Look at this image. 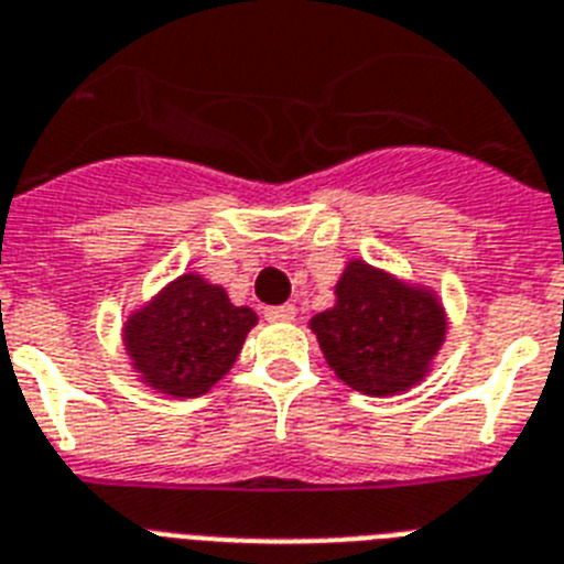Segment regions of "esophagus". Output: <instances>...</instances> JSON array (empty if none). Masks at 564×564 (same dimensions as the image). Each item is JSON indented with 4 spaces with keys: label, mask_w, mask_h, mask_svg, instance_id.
<instances>
[{
    "label": "esophagus",
    "mask_w": 564,
    "mask_h": 564,
    "mask_svg": "<svg viewBox=\"0 0 564 564\" xmlns=\"http://www.w3.org/2000/svg\"><path fill=\"white\" fill-rule=\"evenodd\" d=\"M295 315L297 312L292 303H283V306H267V310H263V317L272 323H289V321H295Z\"/></svg>",
    "instance_id": "obj_1"
}]
</instances>
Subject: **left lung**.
<instances>
[{
  "mask_svg": "<svg viewBox=\"0 0 564 564\" xmlns=\"http://www.w3.org/2000/svg\"><path fill=\"white\" fill-rule=\"evenodd\" d=\"M335 295V310L312 317V329L343 383L377 398L417 383L445 335L437 297L364 261L346 267Z\"/></svg>",
  "mask_w": 564,
  "mask_h": 564,
  "instance_id": "8db88e82",
  "label": "left lung"
}]
</instances>
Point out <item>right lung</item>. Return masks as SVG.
Segmentation results:
<instances>
[{
	"label": "right lung",
	"instance_id": "1",
	"mask_svg": "<svg viewBox=\"0 0 564 564\" xmlns=\"http://www.w3.org/2000/svg\"><path fill=\"white\" fill-rule=\"evenodd\" d=\"M254 323L258 315L235 306L221 286L181 275L127 321L124 340L144 383L173 398H198L232 369Z\"/></svg>",
	"mask_w": 564,
	"mask_h": 564
}]
</instances>
